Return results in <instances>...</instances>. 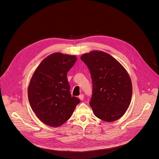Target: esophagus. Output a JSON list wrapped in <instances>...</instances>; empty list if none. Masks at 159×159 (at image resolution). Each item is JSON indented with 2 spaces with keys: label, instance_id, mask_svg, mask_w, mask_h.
Wrapping results in <instances>:
<instances>
[{
  "label": "esophagus",
  "instance_id": "esophagus-1",
  "mask_svg": "<svg viewBox=\"0 0 159 159\" xmlns=\"http://www.w3.org/2000/svg\"><path fill=\"white\" fill-rule=\"evenodd\" d=\"M79 98H80V100H83V99H84V95L83 94H80V95H79Z\"/></svg>",
  "mask_w": 159,
  "mask_h": 159
}]
</instances>
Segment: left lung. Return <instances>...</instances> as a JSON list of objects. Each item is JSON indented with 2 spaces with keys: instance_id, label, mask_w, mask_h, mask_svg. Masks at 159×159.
<instances>
[{
  "instance_id": "obj_1",
  "label": "left lung",
  "mask_w": 159,
  "mask_h": 159,
  "mask_svg": "<svg viewBox=\"0 0 159 159\" xmlns=\"http://www.w3.org/2000/svg\"><path fill=\"white\" fill-rule=\"evenodd\" d=\"M89 69L92 95L89 103L98 119L113 122L128 109L132 95L130 77L122 64L110 54L93 50L81 56Z\"/></svg>"
}]
</instances>
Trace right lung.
Returning <instances> with one entry per match:
<instances>
[{
    "label": "right lung",
    "mask_w": 159,
    "mask_h": 159,
    "mask_svg": "<svg viewBox=\"0 0 159 159\" xmlns=\"http://www.w3.org/2000/svg\"><path fill=\"white\" fill-rule=\"evenodd\" d=\"M77 57L61 52L45 58L34 72L28 86V98L37 117L57 127L68 120L80 100L71 97L67 78Z\"/></svg>",
    "instance_id": "add662e5"
}]
</instances>
